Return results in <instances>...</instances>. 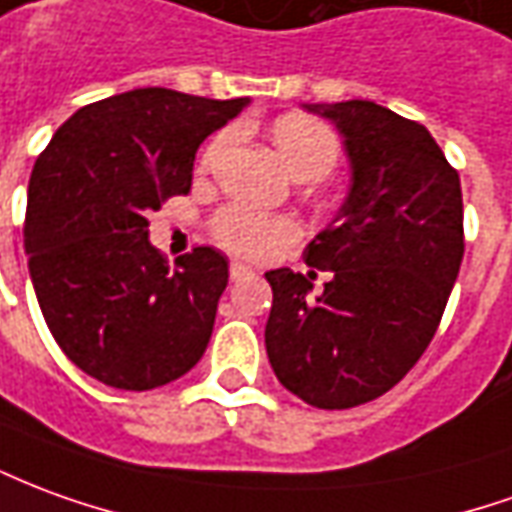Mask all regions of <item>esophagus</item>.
<instances>
[{"label":"esophagus","instance_id":"obj_1","mask_svg":"<svg viewBox=\"0 0 512 512\" xmlns=\"http://www.w3.org/2000/svg\"><path fill=\"white\" fill-rule=\"evenodd\" d=\"M230 277L235 282L238 280H249V277H255V271L249 266H244V263H232L230 266Z\"/></svg>","mask_w":512,"mask_h":512}]
</instances>
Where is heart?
<instances>
[{
	"mask_svg": "<svg viewBox=\"0 0 512 512\" xmlns=\"http://www.w3.org/2000/svg\"><path fill=\"white\" fill-rule=\"evenodd\" d=\"M230 144L232 132H219L207 144L205 155H202V169H210ZM274 144L285 157L288 169L305 182L324 180L335 169L338 152H341L335 132L324 121L310 119V116H282L274 124ZM210 230H213V238L224 249H230L232 255L252 257V260L268 257L296 235L291 219L246 205L221 207L213 216Z\"/></svg>",
	"mask_w": 512,
	"mask_h": 512,
	"instance_id": "obj_1",
	"label": "heart"
}]
</instances>
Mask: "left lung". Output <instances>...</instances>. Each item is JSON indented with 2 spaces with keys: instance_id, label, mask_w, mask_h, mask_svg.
I'll list each match as a JSON object with an SVG mask.
<instances>
[{
  "instance_id": "1",
  "label": "left lung",
  "mask_w": 512,
  "mask_h": 512,
  "mask_svg": "<svg viewBox=\"0 0 512 512\" xmlns=\"http://www.w3.org/2000/svg\"><path fill=\"white\" fill-rule=\"evenodd\" d=\"M335 124L352 182L307 244L313 274L266 271V352L277 380L321 410L366 405L430 346L463 260L460 177L427 127L366 99L305 105Z\"/></svg>"
}]
</instances>
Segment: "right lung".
I'll return each instance as SVG.
<instances>
[{
    "instance_id": "add662e5",
    "label": "right lung",
    "mask_w": 512,
    "mask_h": 512,
    "mask_svg": "<svg viewBox=\"0 0 512 512\" xmlns=\"http://www.w3.org/2000/svg\"><path fill=\"white\" fill-rule=\"evenodd\" d=\"M249 99L135 88L80 107L35 160L24 252L46 327L71 363L121 391H149L205 355L227 280L213 246L169 260L146 216L188 194L210 132Z\"/></svg>"
}]
</instances>
